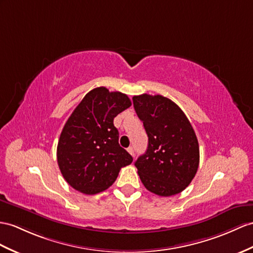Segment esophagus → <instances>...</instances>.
<instances>
[{"mask_svg":"<svg viewBox=\"0 0 253 253\" xmlns=\"http://www.w3.org/2000/svg\"><path fill=\"white\" fill-rule=\"evenodd\" d=\"M127 152H128V153H130V155H131V156H133V157H134V155H135V152H134V148H133V147H128V148H127Z\"/></svg>","mask_w":253,"mask_h":253,"instance_id":"1","label":"esophagus"}]
</instances>
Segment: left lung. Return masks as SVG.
Here are the masks:
<instances>
[{
	"mask_svg": "<svg viewBox=\"0 0 253 253\" xmlns=\"http://www.w3.org/2000/svg\"><path fill=\"white\" fill-rule=\"evenodd\" d=\"M143 121L148 147L135 166L147 190L160 196L180 193L192 181L200 163L195 132L180 107L162 95L133 96Z\"/></svg>",
	"mask_w": 253,
	"mask_h": 253,
	"instance_id": "obj_1",
	"label": "left lung"
}]
</instances>
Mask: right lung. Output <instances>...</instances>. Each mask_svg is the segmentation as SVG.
<instances>
[{
    "label": "right lung",
    "instance_id": "obj_1",
    "mask_svg": "<svg viewBox=\"0 0 253 253\" xmlns=\"http://www.w3.org/2000/svg\"><path fill=\"white\" fill-rule=\"evenodd\" d=\"M132 105L121 92L98 87L88 92L67 119L57 148L61 174L84 194L108 189L132 156L119 145L114 118Z\"/></svg>",
    "mask_w": 253,
    "mask_h": 253
}]
</instances>
